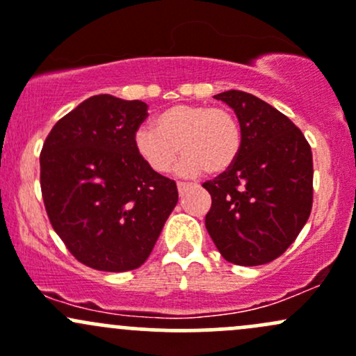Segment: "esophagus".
Segmentation results:
<instances>
[{
	"mask_svg": "<svg viewBox=\"0 0 356 356\" xmlns=\"http://www.w3.org/2000/svg\"><path fill=\"white\" fill-rule=\"evenodd\" d=\"M190 188V183H185V181H178V192L179 195H183L186 192V190Z\"/></svg>",
	"mask_w": 356,
	"mask_h": 356,
	"instance_id": "1",
	"label": "esophagus"
}]
</instances>
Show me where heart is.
Masks as SVG:
<instances>
[{
  "label": "heart",
  "instance_id": "b5f03b06",
  "mask_svg": "<svg viewBox=\"0 0 356 356\" xmlns=\"http://www.w3.org/2000/svg\"><path fill=\"white\" fill-rule=\"evenodd\" d=\"M137 154L156 173H168L183 158L179 173L192 177L205 170L222 173L238 159L243 131L231 110L210 105H175L159 113L152 129H139L134 137Z\"/></svg>",
  "mask_w": 356,
  "mask_h": 356
}]
</instances>
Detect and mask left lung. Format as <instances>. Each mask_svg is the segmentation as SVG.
Wrapping results in <instances>:
<instances>
[{
	"label": "left lung",
	"instance_id": "left-lung-1",
	"mask_svg": "<svg viewBox=\"0 0 356 356\" xmlns=\"http://www.w3.org/2000/svg\"><path fill=\"white\" fill-rule=\"evenodd\" d=\"M213 98L234 110L243 146L234 164L204 183L212 197L205 227L224 259L273 261L296 241L312 209V152L289 117L239 90Z\"/></svg>",
	"mask_w": 356,
	"mask_h": 356
}]
</instances>
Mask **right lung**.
<instances>
[{"mask_svg": "<svg viewBox=\"0 0 356 356\" xmlns=\"http://www.w3.org/2000/svg\"><path fill=\"white\" fill-rule=\"evenodd\" d=\"M146 117L144 102L95 95L60 118L42 147L49 220L90 268H139L178 202L177 183L136 151L134 137Z\"/></svg>", "mask_w": 356, "mask_h": 356, "instance_id": "1", "label": "right lung"}]
</instances>
